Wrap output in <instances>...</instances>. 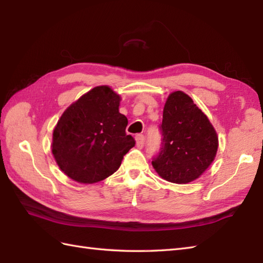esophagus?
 <instances>
[{"label": "esophagus", "instance_id": "1", "mask_svg": "<svg viewBox=\"0 0 263 263\" xmlns=\"http://www.w3.org/2000/svg\"><path fill=\"white\" fill-rule=\"evenodd\" d=\"M144 143V137L143 135H137L136 136V144L138 148H142Z\"/></svg>", "mask_w": 263, "mask_h": 263}]
</instances>
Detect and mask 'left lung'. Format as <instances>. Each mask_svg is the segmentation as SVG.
I'll use <instances>...</instances> for the list:
<instances>
[{"label":"left lung","mask_w":263,"mask_h":263,"mask_svg":"<svg viewBox=\"0 0 263 263\" xmlns=\"http://www.w3.org/2000/svg\"><path fill=\"white\" fill-rule=\"evenodd\" d=\"M163 148L153 167L164 180L187 184L215 160L218 136L208 116L181 90L168 95L163 110Z\"/></svg>","instance_id":"8db88e82"}]
</instances>
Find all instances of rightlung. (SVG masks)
Masks as SVG:
<instances>
[{
  "instance_id": "obj_1",
  "label": "right lung",
  "mask_w": 263,
  "mask_h": 263,
  "mask_svg": "<svg viewBox=\"0 0 263 263\" xmlns=\"http://www.w3.org/2000/svg\"><path fill=\"white\" fill-rule=\"evenodd\" d=\"M121 99L109 86H97L61 115L53 131L52 154L71 180L82 184L105 180L136 144L125 133L127 119L119 110Z\"/></svg>"
}]
</instances>
